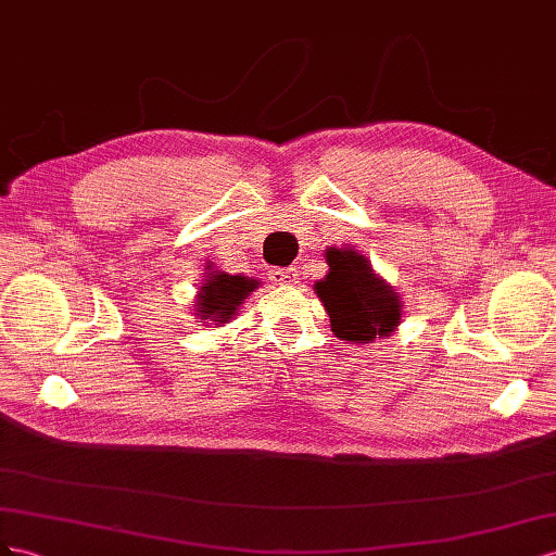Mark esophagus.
Returning a JSON list of instances; mask_svg holds the SVG:
<instances>
[{
    "label": "esophagus",
    "instance_id": "34e87169",
    "mask_svg": "<svg viewBox=\"0 0 556 556\" xmlns=\"http://www.w3.org/2000/svg\"><path fill=\"white\" fill-rule=\"evenodd\" d=\"M269 279L283 283V287H291V283H298L300 279V267L291 265V267H273L269 269Z\"/></svg>",
    "mask_w": 556,
    "mask_h": 556
}]
</instances>
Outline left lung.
I'll return each mask as SVG.
<instances>
[{"label":"left lung","mask_w":556,"mask_h":556,"mask_svg":"<svg viewBox=\"0 0 556 556\" xmlns=\"http://www.w3.org/2000/svg\"><path fill=\"white\" fill-rule=\"evenodd\" d=\"M328 275L314 283L330 316V328L349 342L389 338L401 324V300L375 277L370 263L352 249H328Z\"/></svg>","instance_id":"left-lung-1"}]
</instances>
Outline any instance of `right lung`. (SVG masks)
Here are the masks:
<instances>
[{
  "label": "right lung",
  "mask_w": 556,
  "mask_h": 556,
  "mask_svg": "<svg viewBox=\"0 0 556 556\" xmlns=\"http://www.w3.org/2000/svg\"><path fill=\"white\" fill-rule=\"evenodd\" d=\"M258 287L256 279H249L242 275H226L216 273L207 279L198 300V316L200 319H210L226 324L232 319L237 307L242 305V300Z\"/></svg>",
  "instance_id": "add662e5"
}]
</instances>
